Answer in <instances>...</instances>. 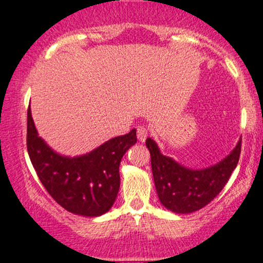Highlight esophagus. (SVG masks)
Wrapping results in <instances>:
<instances>
[{
  "instance_id": "1",
  "label": "esophagus",
  "mask_w": 263,
  "mask_h": 263,
  "mask_svg": "<svg viewBox=\"0 0 263 263\" xmlns=\"http://www.w3.org/2000/svg\"><path fill=\"white\" fill-rule=\"evenodd\" d=\"M137 135H138V140H139V141L145 142V140H146V138H147V135H148V129L146 128V126L140 125V126H139V128H138Z\"/></svg>"
}]
</instances>
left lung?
<instances>
[{
    "mask_svg": "<svg viewBox=\"0 0 263 263\" xmlns=\"http://www.w3.org/2000/svg\"><path fill=\"white\" fill-rule=\"evenodd\" d=\"M158 199L174 213H191L205 207L221 193L238 164L241 139L233 151L218 163L202 170H191L161 154L157 144L146 139Z\"/></svg>",
    "mask_w": 263,
    "mask_h": 263,
    "instance_id": "1",
    "label": "left lung"
}]
</instances>
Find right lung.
<instances>
[{"label":"right lung","mask_w":263,"mask_h":263,"mask_svg":"<svg viewBox=\"0 0 263 263\" xmlns=\"http://www.w3.org/2000/svg\"><path fill=\"white\" fill-rule=\"evenodd\" d=\"M135 142L137 130L132 129L89 154L63 156L39 137L28 108L27 146L32 166L53 200L76 215L99 217L111 209L121 185V160Z\"/></svg>","instance_id":"obj_1"}]
</instances>
